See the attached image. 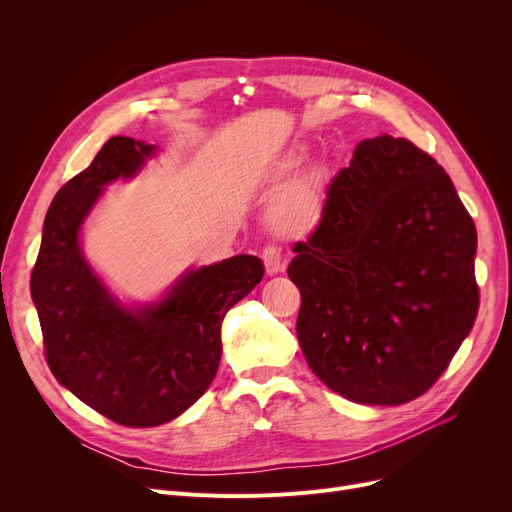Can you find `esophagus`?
<instances>
[{
    "label": "esophagus",
    "instance_id": "34e87169",
    "mask_svg": "<svg viewBox=\"0 0 512 512\" xmlns=\"http://www.w3.org/2000/svg\"><path fill=\"white\" fill-rule=\"evenodd\" d=\"M263 263H265V270H267V274H270V276H274V274H278V272L284 270L282 253H280V249L274 247V245L263 249Z\"/></svg>",
    "mask_w": 512,
    "mask_h": 512
}]
</instances>
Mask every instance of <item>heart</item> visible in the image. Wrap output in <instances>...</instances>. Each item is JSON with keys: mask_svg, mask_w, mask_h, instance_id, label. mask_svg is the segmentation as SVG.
I'll return each instance as SVG.
<instances>
[{"mask_svg": "<svg viewBox=\"0 0 512 512\" xmlns=\"http://www.w3.org/2000/svg\"><path fill=\"white\" fill-rule=\"evenodd\" d=\"M301 164V155L292 153L284 159L282 170L290 172ZM321 215V170L311 168L292 180L274 199L270 222L284 234H301L311 230Z\"/></svg>", "mask_w": 512, "mask_h": 512, "instance_id": "obj_1", "label": "heart"}]
</instances>
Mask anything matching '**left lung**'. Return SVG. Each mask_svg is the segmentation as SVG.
Wrapping results in <instances>:
<instances>
[{
	"instance_id": "1",
	"label": "left lung",
	"mask_w": 512,
	"mask_h": 512,
	"mask_svg": "<svg viewBox=\"0 0 512 512\" xmlns=\"http://www.w3.org/2000/svg\"><path fill=\"white\" fill-rule=\"evenodd\" d=\"M294 251L301 351L359 405L421 396L475 324V224L444 168L407 139L361 141Z\"/></svg>"
}]
</instances>
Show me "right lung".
Segmentation results:
<instances>
[{
  "mask_svg": "<svg viewBox=\"0 0 512 512\" xmlns=\"http://www.w3.org/2000/svg\"><path fill=\"white\" fill-rule=\"evenodd\" d=\"M157 147L112 137L91 166L53 197L31 276L45 353L56 380L122 425L180 417L211 386L222 357V321L261 282L253 255L188 267L153 301L126 303L95 272L83 228L105 186L137 178Z\"/></svg>",
  "mask_w": 512,
  "mask_h": 512,
  "instance_id": "right-lung-1",
  "label": "right lung"
}]
</instances>
